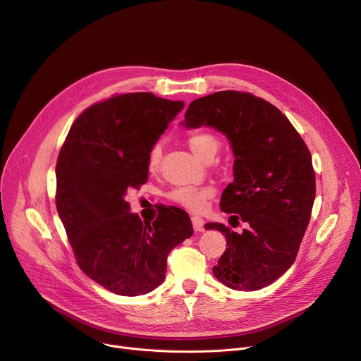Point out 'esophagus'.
<instances>
[{
  "mask_svg": "<svg viewBox=\"0 0 361 361\" xmlns=\"http://www.w3.org/2000/svg\"><path fill=\"white\" fill-rule=\"evenodd\" d=\"M191 224H193V228H195V231L196 232H202L204 228V221L202 219V218H199V216H193V218H191Z\"/></svg>",
  "mask_w": 361,
  "mask_h": 361,
  "instance_id": "34e87169",
  "label": "esophagus"
}]
</instances>
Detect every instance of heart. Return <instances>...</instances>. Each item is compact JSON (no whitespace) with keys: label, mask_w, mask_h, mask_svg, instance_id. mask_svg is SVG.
Segmentation results:
<instances>
[{"label":"heart","mask_w":361,"mask_h":361,"mask_svg":"<svg viewBox=\"0 0 361 361\" xmlns=\"http://www.w3.org/2000/svg\"><path fill=\"white\" fill-rule=\"evenodd\" d=\"M188 147L195 152V155H197L202 161H206L209 158H213L216 152H218L221 147V140L212 132L199 130L188 136ZM161 154H162L161 145L159 143H155L148 154L149 171L158 170L159 162H161ZM212 196H213V190L210 187H193V185L177 187L171 191L170 195H168V197H170L173 202L193 212H200L206 206L207 199H210Z\"/></svg>","instance_id":"heart-1"}]
</instances>
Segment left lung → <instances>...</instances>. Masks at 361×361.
I'll list each match as a JSON object with an SVG mask.
<instances>
[{
    "mask_svg": "<svg viewBox=\"0 0 361 361\" xmlns=\"http://www.w3.org/2000/svg\"><path fill=\"white\" fill-rule=\"evenodd\" d=\"M181 125L214 128L232 147L233 181L221 209L248 228L226 236L213 274L233 290H258L292 267L315 200V173L303 139L277 107L248 92L219 91L191 102Z\"/></svg>",
    "mask_w": 361,
    "mask_h": 361,
    "instance_id": "obj_1",
    "label": "left lung"
}]
</instances>
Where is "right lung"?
Masks as SVG:
<instances>
[{
    "instance_id": "right-lung-1",
    "label": "right lung",
    "mask_w": 361,
    "mask_h": 361,
    "mask_svg": "<svg viewBox=\"0 0 361 361\" xmlns=\"http://www.w3.org/2000/svg\"><path fill=\"white\" fill-rule=\"evenodd\" d=\"M184 102L130 92L94 104L71 126L56 164V209L80 269L120 296L164 281L166 257L193 235L187 213L165 207L142 222L125 200L148 181V154Z\"/></svg>"
}]
</instances>
